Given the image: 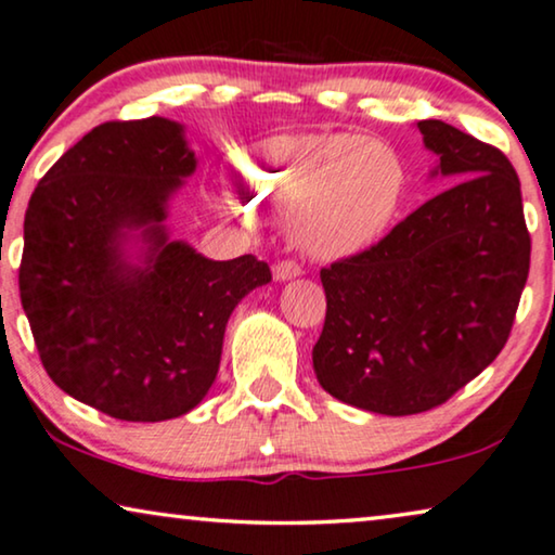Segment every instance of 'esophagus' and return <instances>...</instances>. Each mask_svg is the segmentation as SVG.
I'll use <instances>...</instances> for the list:
<instances>
[{
	"instance_id": "esophagus-1",
	"label": "esophagus",
	"mask_w": 555,
	"mask_h": 555,
	"mask_svg": "<svg viewBox=\"0 0 555 555\" xmlns=\"http://www.w3.org/2000/svg\"><path fill=\"white\" fill-rule=\"evenodd\" d=\"M299 273L301 266L297 261H289V258L273 266V279H276V282H289V279H297Z\"/></svg>"
}]
</instances>
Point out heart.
Here are the masks:
<instances>
[{
    "instance_id": "obj_1",
    "label": "heart",
    "mask_w": 555,
    "mask_h": 555,
    "mask_svg": "<svg viewBox=\"0 0 555 555\" xmlns=\"http://www.w3.org/2000/svg\"><path fill=\"white\" fill-rule=\"evenodd\" d=\"M235 182L254 210H294V243L309 256L337 261L388 231L403 203L405 167L378 139L279 134L235 157Z\"/></svg>"
}]
</instances>
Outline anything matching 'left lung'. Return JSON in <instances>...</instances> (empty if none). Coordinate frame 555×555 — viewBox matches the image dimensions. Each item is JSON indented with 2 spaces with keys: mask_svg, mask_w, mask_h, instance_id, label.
Wrapping results in <instances>:
<instances>
[{
  "mask_svg": "<svg viewBox=\"0 0 555 555\" xmlns=\"http://www.w3.org/2000/svg\"><path fill=\"white\" fill-rule=\"evenodd\" d=\"M418 129L452 188L320 271L327 314L312 350L317 380L337 401L386 416L437 409L498 358L530 269L509 159L437 118Z\"/></svg>",
  "mask_w": 555,
  "mask_h": 555,
  "instance_id": "1",
  "label": "left lung"
}]
</instances>
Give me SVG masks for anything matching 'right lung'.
I'll use <instances>...</instances> for the list:
<instances>
[{
  "mask_svg": "<svg viewBox=\"0 0 555 555\" xmlns=\"http://www.w3.org/2000/svg\"><path fill=\"white\" fill-rule=\"evenodd\" d=\"M195 154L169 118L106 121L37 182L25 212L20 299L50 380L118 421L195 409L218 375L228 317L271 269L210 261L169 241V195ZM143 228L144 267L120 254Z\"/></svg>",
  "mask_w": 555,
  "mask_h": 555,
  "instance_id": "add662e5",
  "label": "right lung"
}]
</instances>
